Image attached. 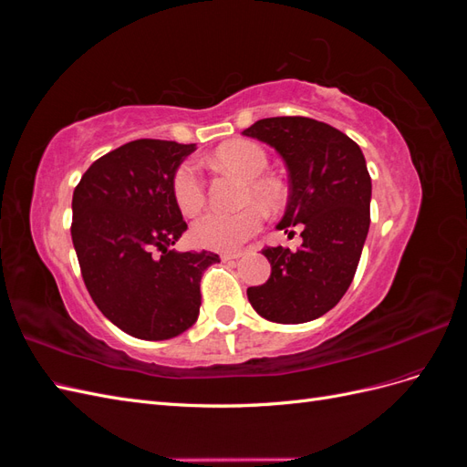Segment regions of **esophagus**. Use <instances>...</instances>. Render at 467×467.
<instances>
[{"instance_id": "1", "label": "esophagus", "mask_w": 467, "mask_h": 467, "mask_svg": "<svg viewBox=\"0 0 467 467\" xmlns=\"http://www.w3.org/2000/svg\"><path fill=\"white\" fill-rule=\"evenodd\" d=\"M242 255H244L242 251H234V253H222L220 259H222V261H235V259H239V257H242Z\"/></svg>"}]
</instances>
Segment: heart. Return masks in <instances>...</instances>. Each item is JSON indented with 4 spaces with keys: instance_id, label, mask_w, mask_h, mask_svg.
I'll use <instances>...</instances> for the list:
<instances>
[{
    "instance_id": "obj_1",
    "label": "heart",
    "mask_w": 467,
    "mask_h": 467,
    "mask_svg": "<svg viewBox=\"0 0 467 467\" xmlns=\"http://www.w3.org/2000/svg\"><path fill=\"white\" fill-rule=\"evenodd\" d=\"M214 160L220 167L230 169L249 181L245 201L255 196L266 208H276L285 199V185L276 177L263 175L268 167V153L259 144L249 142V140H234L216 151ZM171 194L181 214L194 216L206 201L204 181L199 167L194 163H182L173 175ZM265 210L259 204H247L234 214L206 212L194 220L191 237L196 245L206 249L235 251L261 230Z\"/></svg>"
}]
</instances>
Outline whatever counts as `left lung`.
Here are the masks:
<instances>
[{"mask_svg":"<svg viewBox=\"0 0 467 467\" xmlns=\"http://www.w3.org/2000/svg\"><path fill=\"white\" fill-rule=\"evenodd\" d=\"M244 134L275 148L286 163L290 194L276 228L302 225L296 251L263 249L271 276L247 288V298L268 321L317 319L348 290L368 235L372 181L362 150L341 130L306 117L263 119Z\"/></svg>","mask_w":467,"mask_h":467,"instance_id":"left-lung-1","label":"left lung"}]
</instances>
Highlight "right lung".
Returning a JSON list of instances; mask_svg holds the SVG:
<instances>
[{"mask_svg":"<svg viewBox=\"0 0 467 467\" xmlns=\"http://www.w3.org/2000/svg\"><path fill=\"white\" fill-rule=\"evenodd\" d=\"M194 144L134 140L99 158L74 191L72 242L103 316L144 341L187 331L199 317L201 278L216 253L171 249L187 230L171 194Z\"/></svg>","mask_w":467,"mask_h":467,"instance_id":"add662e5","label":"right lung"}]
</instances>
